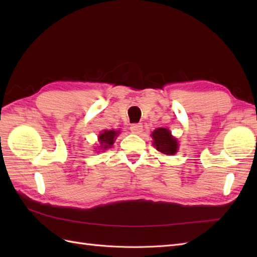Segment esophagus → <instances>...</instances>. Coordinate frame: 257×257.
<instances>
[{"mask_svg": "<svg viewBox=\"0 0 257 257\" xmlns=\"http://www.w3.org/2000/svg\"><path fill=\"white\" fill-rule=\"evenodd\" d=\"M130 132L136 135H140L143 133V124L141 123H134L130 125Z\"/></svg>", "mask_w": 257, "mask_h": 257, "instance_id": "esophagus-1", "label": "esophagus"}]
</instances>
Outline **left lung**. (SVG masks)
Segmentation results:
<instances>
[{
    "instance_id": "1",
    "label": "left lung",
    "mask_w": 257,
    "mask_h": 257,
    "mask_svg": "<svg viewBox=\"0 0 257 257\" xmlns=\"http://www.w3.org/2000/svg\"><path fill=\"white\" fill-rule=\"evenodd\" d=\"M154 145L160 152L165 155H174L178 150V141L173 138L171 133L166 128H158L151 134Z\"/></svg>"
}]
</instances>
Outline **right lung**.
Listing matches in <instances>:
<instances>
[{
  "instance_id": "1",
  "label": "right lung",
  "mask_w": 257,
  "mask_h": 257,
  "mask_svg": "<svg viewBox=\"0 0 257 257\" xmlns=\"http://www.w3.org/2000/svg\"><path fill=\"white\" fill-rule=\"evenodd\" d=\"M119 132H114V130H105L102 134L99 135V143L101 149L110 148L113 144V140L116 139Z\"/></svg>"
}]
</instances>
